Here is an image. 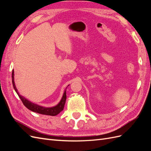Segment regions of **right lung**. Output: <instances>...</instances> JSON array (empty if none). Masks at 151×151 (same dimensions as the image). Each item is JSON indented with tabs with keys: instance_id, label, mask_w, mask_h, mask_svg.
I'll return each mask as SVG.
<instances>
[{
	"instance_id": "add662e5",
	"label": "right lung",
	"mask_w": 151,
	"mask_h": 151,
	"mask_svg": "<svg viewBox=\"0 0 151 151\" xmlns=\"http://www.w3.org/2000/svg\"><path fill=\"white\" fill-rule=\"evenodd\" d=\"M12 82L14 89H15L16 92L17 93L18 96H19V97L21 99L22 103H23L24 106L27 108L29 109V110L40 113V114H42V115L55 116V115H57L58 113H60L63 109V108H64V106H65V101H66V98H67L66 91H64V93H63V97L61 99L60 102L59 103L57 106L52 108H44L42 106H38V105L36 104L32 103L31 102L28 101V100H27L24 97L21 96L19 94V93L17 92V90L16 88V86L14 84V70H12Z\"/></svg>"
}]
</instances>
